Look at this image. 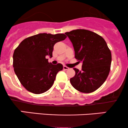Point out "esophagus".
<instances>
[{
	"instance_id": "1",
	"label": "esophagus",
	"mask_w": 128,
	"mask_h": 128,
	"mask_svg": "<svg viewBox=\"0 0 128 128\" xmlns=\"http://www.w3.org/2000/svg\"><path fill=\"white\" fill-rule=\"evenodd\" d=\"M69 69H70V68H69L68 67L66 66H64V70H68Z\"/></svg>"
}]
</instances>
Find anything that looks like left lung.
Masks as SVG:
<instances>
[{
    "mask_svg": "<svg viewBox=\"0 0 128 128\" xmlns=\"http://www.w3.org/2000/svg\"><path fill=\"white\" fill-rule=\"evenodd\" d=\"M65 34L71 41L75 58L82 62V70L74 68L76 75L70 82L76 90L92 93L100 88L110 70L112 53L102 37L85 29L74 30Z\"/></svg>",
    "mask_w": 128,
    "mask_h": 128,
    "instance_id": "obj_1",
    "label": "left lung"
}]
</instances>
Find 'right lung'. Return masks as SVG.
<instances>
[{"label": "right lung", "instance_id": "add662e5", "mask_svg": "<svg viewBox=\"0 0 128 128\" xmlns=\"http://www.w3.org/2000/svg\"><path fill=\"white\" fill-rule=\"evenodd\" d=\"M63 34H40L26 38L15 50L13 67L21 84L34 94L46 92L52 88L60 64H52L46 58H52L56 43L65 40Z\"/></svg>", "mask_w": 128, "mask_h": 128}]
</instances>
